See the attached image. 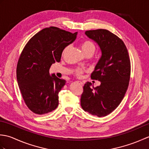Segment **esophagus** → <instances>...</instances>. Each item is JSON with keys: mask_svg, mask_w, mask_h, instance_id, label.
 Segmentation results:
<instances>
[{"mask_svg": "<svg viewBox=\"0 0 149 149\" xmlns=\"http://www.w3.org/2000/svg\"><path fill=\"white\" fill-rule=\"evenodd\" d=\"M77 83H79V84H81V85H83V82H81V81H77Z\"/></svg>", "mask_w": 149, "mask_h": 149, "instance_id": "esophagus-1", "label": "esophagus"}]
</instances>
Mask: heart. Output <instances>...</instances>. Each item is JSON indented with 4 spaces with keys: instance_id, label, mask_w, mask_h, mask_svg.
<instances>
[{
    "instance_id": "1",
    "label": "heart",
    "mask_w": 149,
    "mask_h": 149,
    "mask_svg": "<svg viewBox=\"0 0 149 149\" xmlns=\"http://www.w3.org/2000/svg\"><path fill=\"white\" fill-rule=\"evenodd\" d=\"M81 49L85 54H86L90 52L94 53L95 51L96 47L95 45H94V43L90 42V41H84L81 44ZM65 50H65L64 52H65ZM75 73L76 75H80L83 73V70L80 68H77L76 70H75Z\"/></svg>"
}]
</instances>
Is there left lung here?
Returning a JSON list of instances; mask_svg holds the SVG:
<instances>
[{"label":"left lung","mask_w":149,"mask_h":149,"mask_svg":"<svg viewBox=\"0 0 149 149\" xmlns=\"http://www.w3.org/2000/svg\"><path fill=\"white\" fill-rule=\"evenodd\" d=\"M85 34L99 45L101 56L91 75L100 82L91 88L84 84L81 105L85 111L99 117L113 111L121 102L129 86L131 62L123 41L106 29L87 31Z\"/></svg>","instance_id":"left-lung-1"}]
</instances>
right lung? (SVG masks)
Wrapping results in <instances>:
<instances>
[{"label": "right lung", "instance_id": "right-lung-1", "mask_svg": "<svg viewBox=\"0 0 149 149\" xmlns=\"http://www.w3.org/2000/svg\"><path fill=\"white\" fill-rule=\"evenodd\" d=\"M77 32L71 33L58 27L41 30L33 36L22 52L17 67L19 88L31 111L43 115L59 104L58 93L66 81L50 74V66L61 60L66 47L74 42Z\"/></svg>", "mask_w": 149, "mask_h": 149}]
</instances>
